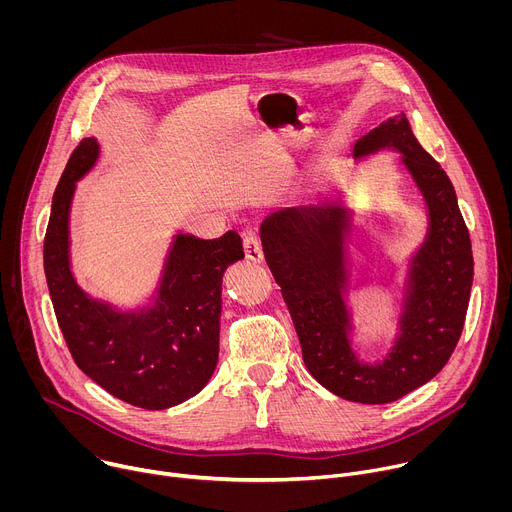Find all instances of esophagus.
<instances>
[{
	"label": "esophagus",
	"mask_w": 512,
	"mask_h": 512,
	"mask_svg": "<svg viewBox=\"0 0 512 512\" xmlns=\"http://www.w3.org/2000/svg\"><path fill=\"white\" fill-rule=\"evenodd\" d=\"M243 247H245L247 259H251V261H255V263L263 261V247H261V241H259L257 235L247 233V235L243 237Z\"/></svg>",
	"instance_id": "obj_1"
}]
</instances>
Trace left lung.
I'll return each mask as SVG.
<instances>
[{
  "label": "left lung",
  "mask_w": 512,
  "mask_h": 512,
  "mask_svg": "<svg viewBox=\"0 0 512 512\" xmlns=\"http://www.w3.org/2000/svg\"><path fill=\"white\" fill-rule=\"evenodd\" d=\"M383 148L403 154V164L425 196L431 223L415 261L401 336L383 364L358 362L346 334V208L324 200L273 212L261 225L265 261L294 320L308 371L334 395L367 405L397 401L446 367L462 336L474 279L470 233L456 190L419 145L405 113L360 137L354 158Z\"/></svg>",
  "instance_id": "1"
}]
</instances>
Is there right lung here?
<instances>
[{
    "instance_id": "add662e5",
    "label": "right lung",
    "mask_w": 512,
    "mask_h": 512,
    "mask_svg": "<svg viewBox=\"0 0 512 512\" xmlns=\"http://www.w3.org/2000/svg\"><path fill=\"white\" fill-rule=\"evenodd\" d=\"M99 145L83 139L62 172L44 237V273L54 314L77 367L113 397L168 409L208 383L218 360L221 283L243 259L235 231L202 241L178 235L156 308L123 316L91 300L68 267V206L75 182L95 164Z\"/></svg>"
}]
</instances>
